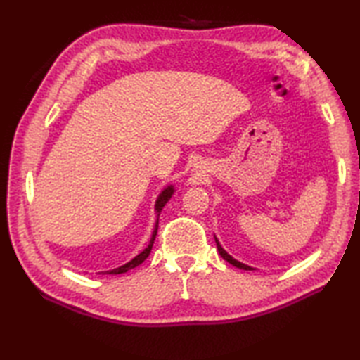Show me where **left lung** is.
Returning <instances> with one entry per match:
<instances>
[{
  "instance_id": "left-lung-1",
  "label": "left lung",
  "mask_w": 360,
  "mask_h": 360,
  "mask_svg": "<svg viewBox=\"0 0 360 360\" xmlns=\"http://www.w3.org/2000/svg\"><path fill=\"white\" fill-rule=\"evenodd\" d=\"M215 243H217V248H218V252H219V255L223 257L227 263H231L232 266H235V267H238V269H244V271H252L254 269V267H250V266H248V264H244V263H241V262H238V259H235L232 255H229L227 252L223 249V246H221L219 244V241H218V238L215 236Z\"/></svg>"
}]
</instances>
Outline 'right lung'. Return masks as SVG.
Listing matches in <instances>:
<instances>
[{
	"label": "right lung",
	"mask_w": 360,
	"mask_h": 360,
	"mask_svg": "<svg viewBox=\"0 0 360 360\" xmlns=\"http://www.w3.org/2000/svg\"><path fill=\"white\" fill-rule=\"evenodd\" d=\"M174 193V186H167L162 192H160V195L158 196L156 200V204H155V210H156V215H158V219H156V224H155V229H153V233H151V238H150V243L148 246L145 248L139 255H136L131 262H128L125 264H122L119 267H116V269H111V271H105L102 274H110V275H117V274H124V272H128L129 269H134L136 266H139L141 263H143L145 259H147V257L150 255L151 252V248H153V243H155V238H156V233H158V224H159V215H160V210L164 209V205L168 202V200L173 196Z\"/></svg>",
	"instance_id": "add662e5"
}]
</instances>
